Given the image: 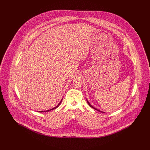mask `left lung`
<instances>
[{
	"label": "left lung",
	"mask_w": 150,
	"mask_h": 150,
	"mask_svg": "<svg viewBox=\"0 0 150 150\" xmlns=\"http://www.w3.org/2000/svg\"><path fill=\"white\" fill-rule=\"evenodd\" d=\"M86 101H87V102H88V105H89V106H90V107H92V108H94V109H95V110H97V111H100V112H102V111H100V110H97V109H96V108H94V107H93V106H92V105H91V104H90V103H89V102H88V100H86ZM103 113H104V112H103Z\"/></svg>",
	"instance_id": "1"
}]
</instances>
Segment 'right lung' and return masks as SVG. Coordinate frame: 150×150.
I'll use <instances>...</instances> for the list:
<instances>
[{
	"mask_svg": "<svg viewBox=\"0 0 150 150\" xmlns=\"http://www.w3.org/2000/svg\"><path fill=\"white\" fill-rule=\"evenodd\" d=\"M62 100H61V102L59 103V104L57 105V106L56 107H54V108H52V109H50V110H47V111H39V112H48V111H50V110H54V109H56V108H57V107H58L59 105H60V104H61V103L62 102Z\"/></svg>",
	"mask_w": 150,
	"mask_h": 150,
	"instance_id": "obj_1",
	"label": "right lung"
}]
</instances>
